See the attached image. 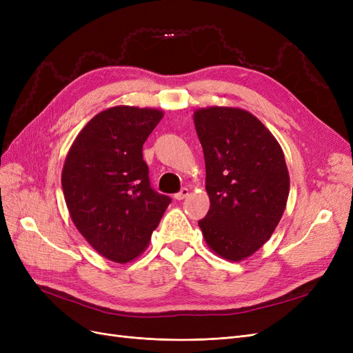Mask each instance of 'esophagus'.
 Here are the masks:
<instances>
[{"label": "esophagus", "mask_w": 353, "mask_h": 353, "mask_svg": "<svg viewBox=\"0 0 353 353\" xmlns=\"http://www.w3.org/2000/svg\"><path fill=\"white\" fill-rule=\"evenodd\" d=\"M190 194V190L187 188V187H183V188H181L179 191H178V193L174 196L176 200H184L187 196Z\"/></svg>", "instance_id": "esophagus-1"}]
</instances>
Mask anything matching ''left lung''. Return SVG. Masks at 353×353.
Wrapping results in <instances>:
<instances>
[{"mask_svg":"<svg viewBox=\"0 0 353 353\" xmlns=\"http://www.w3.org/2000/svg\"><path fill=\"white\" fill-rule=\"evenodd\" d=\"M206 163L208 215L199 221L209 248L239 262L268 241L290 188L284 153L252 113L209 108L194 113Z\"/></svg>","mask_w":353,"mask_h":353,"instance_id":"1","label":"left lung"}]
</instances>
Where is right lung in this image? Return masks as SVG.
I'll return each mask as SVG.
<instances>
[{
  "label": "right lung",
  "instance_id": "obj_1",
  "mask_svg": "<svg viewBox=\"0 0 353 353\" xmlns=\"http://www.w3.org/2000/svg\"><path fill=\"white\" fill-rule=\"evenodd\" d=\"M163 113L117 105L94 116L73 141L61 174L72 221L104 258L135 259L152 239L169 196L152 187L143 144Z\"/></svg>",
  "mask_w": 353,
  "mask_h": 353
}]
</instances>
